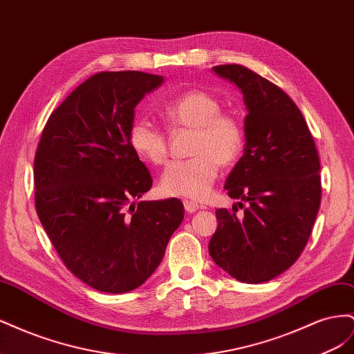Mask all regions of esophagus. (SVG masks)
<instances>
[{
    "label": "esophagus",
    "instance_id": "esophagus-1",
    "mask_svg": "<svg viewBox=\"0 0 354 354\" xmlns=\"http://www.w3.org/2000/svg\"><path fill=\"white\" fill-rule=\"evenodd\" d=\"M183 205H185V209L187 211V212H196L198 209H199V205L198 203H194V202H189V201H185L183 202Z\"/></svg>",
    "mask_w": 354,
    "mask_h": 354
}]
</instances>
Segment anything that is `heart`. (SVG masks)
<instances>
[{
	"label": "heart",
	"mask_w": 354,
	"mask_h": 354,
	"mask_svg": "<svg viewBox=\"0 0 354 354\" xmlns=\"http://www.w3.org/2000/svg\"><path fill=\"white\" fill-rule=\"evenodd\" d=\"M162 116L176 128H190V155L186 160L169 164L159 180L167 196L201 201L209 195L220 165L232 164L243 149V130L236 118L220 113V100L208 91L189 90L162 104ZM130 146L138 158L153 165L168 158L167 137L146 118L133 121L128 133Z\"/></svg>",
	"instance_id": "heart-1"
}]
</instances>
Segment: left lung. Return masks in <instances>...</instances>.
Wrapping results in <instances>:
<instances>
[{
    "instance_id": "obj_1",
    "label": "left lung",
    "mask_w": 354,
    "mask_h": 354,
    "mask_svg": "<svg viewBox=\"0 0 354 354\" xmlns=\"http://www.w3.org/2000/svg\"><path fill=\"white\" fill-rule=\"evenodd\" d=\"M212 72L243 94V155L224 189L247 207L216 211L211 259L245 283H261L291 267L312 233L320 207V160L304 116L273 82L241 65ZM236 205V203H234Z\"/></svg>"
}]
</instances>
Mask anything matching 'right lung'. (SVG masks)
I'll list each match as a JSON object with an SVG mask.
<instances>
[{"label":"right lung","instance_id":"obj_1","mask_svg":"<svg viewBox=\"0 0 354 354\" xmlns=\"http://www.w3.org/2000/svg\"><path fill=\"white\" fill-rule=\"evenodd\" d=\"M164 77L100 72L53 112L35 153V207L62 261L102 292L138 288L185 218L178 199L140 201L152 177L130 146L134 109Z\"/></svg>","mask_w":354,"mask_h":354}]
</instances>
